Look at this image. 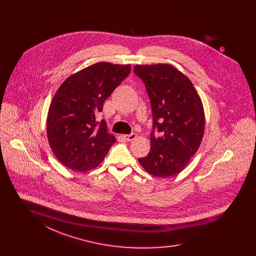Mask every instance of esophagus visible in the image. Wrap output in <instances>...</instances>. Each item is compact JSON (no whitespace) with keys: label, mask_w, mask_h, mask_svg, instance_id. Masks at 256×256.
<instances>
[{"label":"esophagus","mask_w":256,"mask_h":256,"mask_svg":"<svg viewBox=\"0 0 256 256\" xmlns=\"http://www.w3.org/2000/svg\"><path fill=\"white\" fill-rule=\"evenodd\" d=\"M137 137V134H128V135H124V138L126 140V141H134V139H136Z\"/></svg>","instance_id":"esophagus-1"}]
</instances>
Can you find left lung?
Listing matches in <instances>:
<instances>
[{"mask_svg": "<svg viewBox=\"0 0 256 256\" xmlns=\"http://www.w3.org/2000/svg\"><path fill=\"white\" fill-rule=\"evenodd\" d=\"M134 73L145 84L150 100L154 130L150 150L138 159L145 170L158 178L180 174L198 150L206 117L202 100L191 80L167 63L135 65Z\"/></svg>", "mask_w": 256, "mask_h": 256, "instance_id": "8db88e82", "label": "left lung"}]
</instances>
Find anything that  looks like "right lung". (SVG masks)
<instances>
[{"label":"right lung","mask_w":256,"mask_h":256,"mask_svg":"<svg viewBox=\"0 0 256 256\" xmlns=\"http://www.w3.org/2000/svg\"><path fill=\"white\" fill-rule=\"evenodd\" d=\"M130 64L98 62L68 76L50 104L47 136L50 146L65 167L86 172L98 166L116 141L95 114L130 73Z\"/></svg>","instance_id":"1"}]
</instances>
